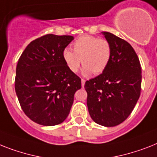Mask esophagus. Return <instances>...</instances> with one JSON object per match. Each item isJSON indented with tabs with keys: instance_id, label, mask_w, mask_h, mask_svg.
<instances>
[{
	"instance_id": "obj_1",
	"label": "esophagus",
	"mask_w": 157,
	"mask_h": 157,
	"mask_svg": "<svg viewBox=\"0 0 157 157\" xmlns=\"http://www.w3.org/2000/svg\"><path fill=\"white\" fill-rule=\"evenodd\" d=\"M85 80H84V79H81V85H82L83 88H84V86H85Z\"/></svg>"
}]
</instances>
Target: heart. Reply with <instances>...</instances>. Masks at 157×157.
Instances as JSON below:
<instances>
[{
  "instance_id": "obj_1",
  "label": "heart",
  "mask_w": 157,
  "mask_h": 157,
  "mask_svg": "<svg viewBox=\"0 0 157 157\" xmlns=\"http://www.w3.org/2000/svg\"><path fill=\"white\" fill-rule=\"evenodd\" d=\"M111 57V47L107 40L92 35H82L73 43V51L63 50L62 58L70 72H76L84 65L82 74L90 76L101 74L107 67Z\"/></svg>"
}]
</instances>
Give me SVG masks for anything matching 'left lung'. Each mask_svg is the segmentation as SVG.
<instances>
[{"label":"left lung","mask_w":157,"mask_h":157,"mask_svg":"<svg viewBox=\"0 0 157 157\" xmlns=\"http://www.w3.org/2000/svg\"><path fill=\"white\" fill-rule=\"evenodd\" d=\"M111 47L106 69L85 82L90 117L104 127H115L127 118L141 90V66L133 48L109 32H101Z\"/></svg>","instance_id":"left-lung-1"}]
</instances>
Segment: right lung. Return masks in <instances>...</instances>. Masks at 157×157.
Segmentation results:
<instances>
[{"instance_id": "obj_1", "label": "right lung", "mask_w": 157, "mask_h": 157, "mask_svg": "<svg viewBox=\"0 0 157 157\" xmlns=\"http://www.w3.org/2000/svg\"><path fill=\"white\" fill-rule=\"evenodd\" d=\"M74 39L70 35L46 34L32 41L19 58L15 91L25 115L38 124H59L69 114L81 80L70 72L63 50Z\"/></svg>"}]
</instances>
